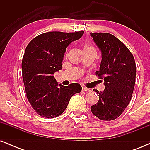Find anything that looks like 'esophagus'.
Here are the masks:
<instances>
[{
	"label": "esophagus",
	"instance_id": "1",
	"mask_svg": "<svg viewBox=\"0 0 150 150\" xmlns=\"http://www.w3.org/2000/svg\"><path fill=\"white\" fill-rule=\"evenodd\" d=\"M82 91H84V92H90L91 89L87 88V87H82Z\"/></svg>",
	"mask_w": 150,
	"mask_h": 150
}]
</instances>
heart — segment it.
<instances>
[{
  "instance_id": "obj_1",
  "label": "heart",
  "mask_w": 150,
  "mask_h": 150,
  "mask_svg": "<svg viewBox=\"0 0 150 150\" xmlns=\"http://www.w3.org/2000/svg\"><path fill=\"white\" fill-rule=\"evenodd\" d=\"M91 46L89 45L88 44H84V46H83V49H91Z\"/></svg>"
}]
</instances>
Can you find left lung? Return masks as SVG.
Returning a JSON list of instances; mask_svg holds the SVG:
<instances>
[{"mask_svg": "<svg viewBox=\"0 0 150 150\" xmlns=\"http://www.w3.org/2000/svg\"><path fill=\"white\" fill-rule=\"evenodd\" d=\"M101 53L100 68L96 75L104 79L103 92L97 104L91 106L94 116L102 120H112L128 106L135 87L136 65L133 56L118 38L109 33H90Z\"/></svg>", "mask_w": 150, "mask_h": 150, "instance_id": "obj_1", "label": "left lung"}]
</instances>
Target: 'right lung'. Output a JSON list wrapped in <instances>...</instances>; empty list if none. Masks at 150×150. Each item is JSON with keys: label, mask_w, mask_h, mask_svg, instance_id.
Returning <instances> with one entry per match:
<instances>
[{"label": "right lung", "mask_w": 150, "mask_h": 150, "mask_svg": "<svg viewBox=\"0 0 150 150\" xmlns=\"http://www.w3.org/2000/svg\"><path fill=\"white\" fill-rule=\"evenodd\" d=\"M83 34L84 31L46 32L32 39L26 48L22 78L27 99L39 116L47 118L60 116L70 98L82 90L77 83L58 85L53 74L62 69L66 48Z\"/></svg>", "instance_id": "1"}]
</instances>
